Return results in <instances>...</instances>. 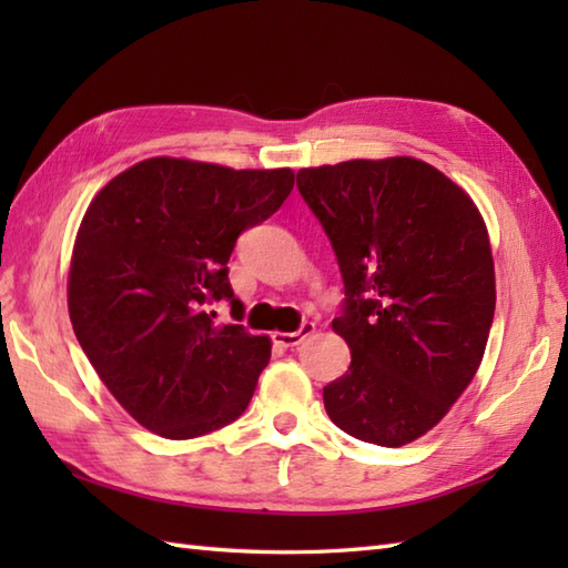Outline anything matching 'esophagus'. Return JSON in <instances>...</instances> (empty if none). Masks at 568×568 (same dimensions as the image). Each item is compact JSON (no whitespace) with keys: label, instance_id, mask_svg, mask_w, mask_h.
<instances>
[{"label":"esophagus","instance_id":"esophagus-1","mask_svg":"<svg viewBox=\"0 0 568 568\" xmlns=\"http://www.w3.org/2000/svg\"><path fill=\"white\" fill-rule=\"evenodd\" d=\"M312 332H315V324H312V322H303V324H300L297 332H275V334H273V342H275L277 346H283V348H293V346H297V344H303Z\"/></svg>","mask_w":568,"mask_h":568}]
</instances>
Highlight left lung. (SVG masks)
Segmentation results:
<instances>
[{"instance_id": "obj_1", "label": "left lung", "mask_w": 568, "mask_h": 568, "mask_svg": "<svg viewBox=\"0 0 568 568\" xmlns=\"http://www.w3.org/2000/svg\"><path fill=\"white\" fill-rule=\"evenodd\" d=\"M297 190L346 295L332 327L352 366L324 385L327 415L361 442H415L449 413L486 352L496 271L480 212L407 155L303 168Z\"/></svg>"}]
</instances>
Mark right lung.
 <instances>
[{
    "label": "right lung",
    "instance_id": "right-lung-1",
    "mask_svg": "<svg viewBox=\"0 0 568 568\" xmlns=\"http://www.w3.org/2000/svg\"><path fill=\"white\" fill-rule=\"evenodd\" d=\"M293 185L291 168L149 159L92 200L72 248L70 322L92 368L139 425L192 439L248 407L271 339L244 324L220 327L214 305L229 303L241 322L229 256Z\"/></svg>",
    "mask_w": 568,
    "mask_h": 568
}]
</instances>
